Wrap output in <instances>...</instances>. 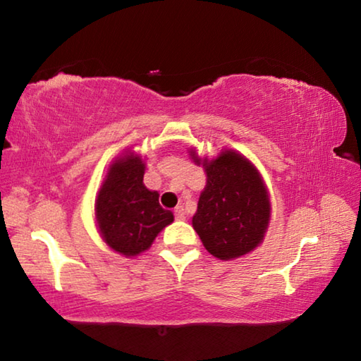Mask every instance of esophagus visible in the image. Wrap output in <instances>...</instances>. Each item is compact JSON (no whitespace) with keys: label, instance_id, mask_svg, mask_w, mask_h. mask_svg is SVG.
Segmentation results:
<instances>
[{"label":"esophagus","instance_id":"34e87169","mask_svg":"<svg viewBox=\"0 0 361 361\" xmlns=\"http://www.w3.org/2000/svg\"><path fill=\"white\" fill-rule=\"evenodd\" d=\"M175 218L180 219V221H185L186 219V212H185V207L183 205H178L175 209Z\"/></svg>","mask_w":361,"mask_h":361}]
</instances>
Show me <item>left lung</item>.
<instances>
[{
    "mask_svg": "<svg viewBox=\"0 0 361 361\" xmlns=\"http://www.w3.org/2000/svg\"><path fill=\"white\" fill-rule=\"evenodd\" d=\"M189 156L207 175L192 216V228L207 252L223 261L253 252L271 221V199L258 169L235 149L209 159L191 148Z\"/></svg>",
    "mask_w": 361,
    "mask_h": 361,
    "instance_id": "1",
    "label": "left lung"
}]
</instances>
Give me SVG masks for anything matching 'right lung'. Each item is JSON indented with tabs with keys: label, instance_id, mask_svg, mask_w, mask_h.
Masks as SVG:
<instances>
[{
	"label": "right lung",
	"instance_id": "obj_1",
	"mask_svg": "<svg viewBox=\"0 0 361 361\" xmlns=\"http://www.w3.org/2000/svg\"><path fill=\"white\" fill-rule=\"evenodd\" d=\"M145 161L127 149L109 164L95 197V223L103 242L126 258L148 250L173 213L162 209L159 192L145 186Z\"/></svg>",
	"mask_w": 361,
	"mask_h": 361
}]
</instances>
